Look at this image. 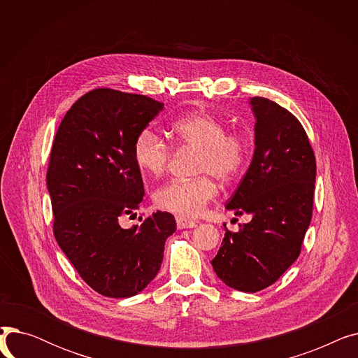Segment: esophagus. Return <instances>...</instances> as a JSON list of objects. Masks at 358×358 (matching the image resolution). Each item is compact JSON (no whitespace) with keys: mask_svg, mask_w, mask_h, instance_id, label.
Masks as SVG:
<instances>
[{"mask_svg":"<svg viewBox=\"0 0 358 358\" xmlns=\"http://www.w3.org/2000/svg\"><path fill=\"white\" fill-rule=\"evenodd\" d=\"M177 228L178 229H192L197 227V222L196 220H190V219H185L181 216H177Z\"/></svg>","mask_w":358,"mask_h":358,"instance_id":"34e87169","label":"esophagus"}]
</instances>
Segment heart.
<instances>
[{
    "label": "heart",
    "instance_id": "b5f03b06",
    "mask_svg": "<svg viewBox=\"0 0 358 358\" xmlns=\"http://www.w3.org/2000/svg\"><path fill=\"white\" fill-rule=\"evenodd\" d=\"M169 135L177 145L199 149L197 173L232 181L247 165L248 146L239 135H227V126L208 111H193L176 120ZM171 149L154 129L145 127L135 138L134 158L142 173L159 177L165 173ZM217 194L212 177L173 180L155 192L159 209L182 217L200 215Z\"/></svg>",
    "mask_w": 358,
    "mask_h": 358
}]
</instances>
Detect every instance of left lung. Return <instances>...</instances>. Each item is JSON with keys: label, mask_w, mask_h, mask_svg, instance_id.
I'll list each match as a JSON object with an SVG mask.
<instances>
[{"label": "left lung", "mask_w": 358, "mask_h": 358, "mask_svg": "<svg viewBox=\"0 0 358 358\" xmlns=\"http://www.w3.org/2000/svg\"><path fill=\"white\" fill-rule=\"evenodd\" d=\"M250 106L254 154L227 209L251 220L238 232L224 228L212 266L227 286L255 293L300 254L312 219L316 162L303 126L289 110L262 97L250 99Z\"/></svg>", "instance_id": "1"}]
</instances>
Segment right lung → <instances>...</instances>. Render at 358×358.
Here are the masks:
<instances>
[{
  "label": "right lung",
  "mask_w": 358,
  "mask_h": 358,
  "mask_svg": "<svg viewBox=\"0 0 358 358\" xmlns=\"http://www.w3.org/2000/svg\"><path fill=\"white\" fill-rule=\"evenodd\" d=\"M162 108L146 96L99 88L68 110L56 131L48 169L53 234L85 283L107 297L141 293L177 229L174 216L161 210L139 227H120L145 194L135 138Z\"/></svg>",
  "instance_id": "obj_1"
}]
</instances>
